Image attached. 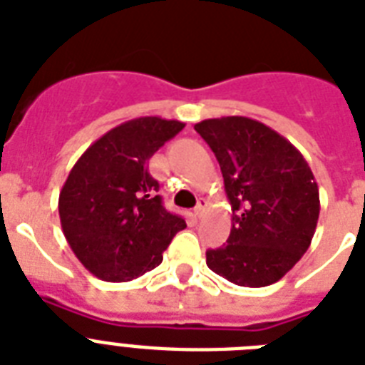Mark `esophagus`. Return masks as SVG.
Wrapping results in <instances>:
<instances>
[{
    "label": "esophagus",
    "mask_w": 365,
    "mask_h": 365,
    "mask_svg": "<svg viewBox=\"0 0 365 365\" xmlns=\"http://www.w3.org/2000/svg\"><path fill=\"white\" fill-rule=\"evenodd\" d=\"M205 207H207V200H205V197H201V200L197 201V205H195V209H194V212H195V216H197V218H201V216H203Z\"/></svg>",
    "instance_id": "obj_1"
}]
</instances>
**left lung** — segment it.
<instances>
[{"instance_id": "left-lung-1", "label": "left lung", "mask_w": 365, "mask_h": 365, "mask_svg": "<svg viewBox=\"0 0 365 365\" xmlns=\"http://www.w3.org/2000/svg\"><path fill=\"white\" fill-rule=\"evenodd\" d=\"M220 164L233 225L227 244L207 252V267L242 287H264L300 261L317 227L319 186L284 135L250 117L194 126Z\"/></svg>"}]
</instances>
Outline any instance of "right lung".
Instances as JSON below:
<instances>
[{"label":"right lung","mask_w":365,"mask_h":365,"mask_svg":"<svg viewBox=\"0 0 365 365\" xmlns=\"http://www.w3.org/2000/svg\"><path fill=\"white\" fill-rule=\"evenodd\" d=\"M185 123L138 117L89 145L59 194V218L68 246L93 276L130 282L162 263L180 216L164 209L149 158Z\"/></svg>","instance_id":"obj_1"}]
</instances>
